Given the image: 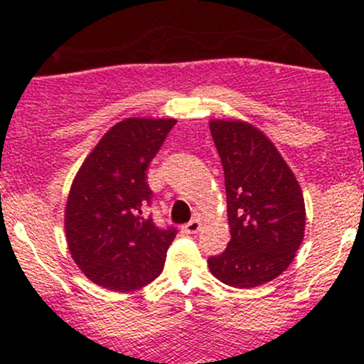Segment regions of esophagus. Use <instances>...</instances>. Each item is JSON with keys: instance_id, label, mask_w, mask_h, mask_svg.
Segmentation results:
<instances>
[{"instance_id": "34e87169", "label": "esophagus", "mask_w": 364, "mask_h": 364, "mask_svg": "<svg viewBox=\"0 0 364 364\" xmlns=\"http://www.w3.org/2000/svg\"><path fill=\"white\" fill-rule=\"evenodd\" d=\"M200 228H202V223H200L198 217H195V219H191L190 223L183 225V231H185L186 235H195V232L200 231Z\"/></svg>"}]
</instances>
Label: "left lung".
<instances>
[{
	"label": "left lung",
	"instance_id": "left-lung-1",
	"mask_svg": "<svg viewBox=\"0 0 364 364\" xmlns=\"http://www.w3.org/2000/svg\"><path fill=\"white\" fill-rule=\"evenodd\" d=\"M212 139L224 168L231 241L208 258L212 275L250 289L279 277L304 237L301 186L275 145L252 123L210 119Z\"/></svg>",
	"mask_w": 364,
	"mask_h": 364
}]
</instances>
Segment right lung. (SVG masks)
Wrapping results in <instances>:
<instances>
[{"label": "right lung", "instance_id": "add662e5", "mask_svg": "<svg viewBox=\"0 0 364 364\" xmlns=\"http://www.w3.org/2000/svg\"><path fill=\"white\" fill-rule=\"evenodd\" d=\"M173 118H127L104 133L70 188L65 232L72 258L104 289L129 292L159 277L176 229H159L141 214L150 203V161Z\"/></svg>", "mask_w": 364, "mask_h": 364}]
</instances>
